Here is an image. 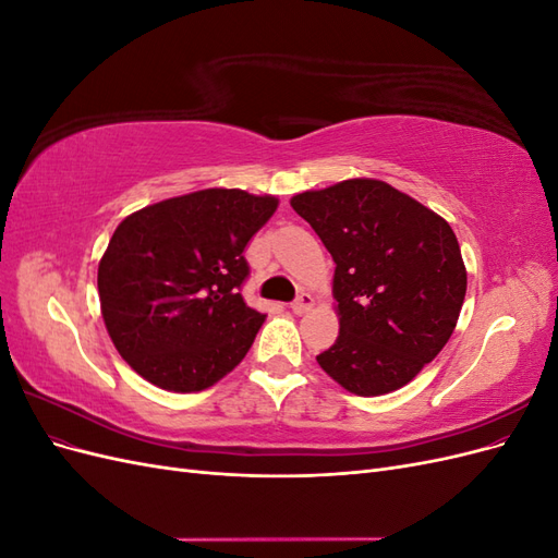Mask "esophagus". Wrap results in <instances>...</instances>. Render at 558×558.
Instances as JSON below:
<instances>
[{
  "label": "esophagus",
  "mask_w": 558,
  "mask_h": 558,
  "mask_svg": "<svg viewBox=\"0 0 558 558\" xmlns=\"http://www.w3.org/2000/svg\"><path fill=\"white\" fill-rule=\"evenodd\" d=\"M312 305H314V298H312L310 293H300V295L291 302V310H293L295 314H305Z\"/></svg>",
  "instance_id": "esophagus-1"
}]
</instances>
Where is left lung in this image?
Wrapping results in <instances>:
<instances>
[{"label": "left lung", "mask_w": 558, "mask_h": 558, "mask_svg": "<svg viewBox=\"0 0 558 558\" xmlns=\"http://www.w3.org/2000/svg\"><path fill=\"white\" fill-rule=\"evenodd\" d=\"M335 260L340 314L326 373L356 396H384L430 363L459 320L468 275L451 226L377 179H349L291 199Z\"/></svg>", "instance_id": "1"}]
</instances>
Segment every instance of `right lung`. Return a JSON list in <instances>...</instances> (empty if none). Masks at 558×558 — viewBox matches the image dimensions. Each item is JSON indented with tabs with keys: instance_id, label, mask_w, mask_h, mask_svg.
<instances>
[{
	"instance_id": "right-lung-1",
	"label": "right lung",
	"mask_w": 558,
	"mask_h": 558,
	"mask_svg": "<svg viewBox=\"0 0 558 558\" xmlns=\"http://www.w3.org/2000/svg\"><path fill=\"white\" fill-rule=\"evenodd\" d=\"M272 195L207 189L130 214L97 269L102 318L134 373L165 391H205L238 367L265 314L242 298L244 248Z\"/></svg>"
}]
</instances>
